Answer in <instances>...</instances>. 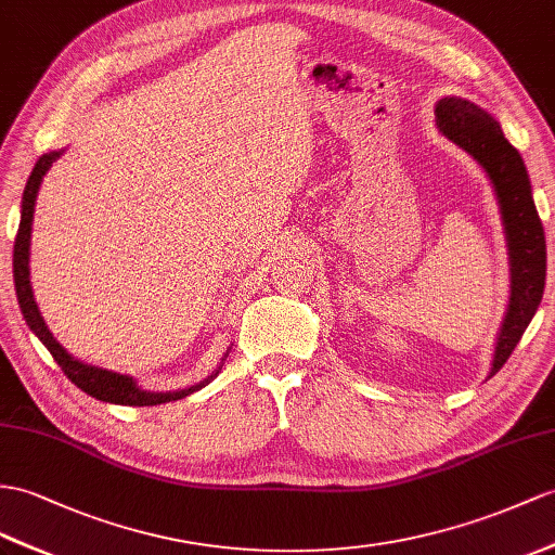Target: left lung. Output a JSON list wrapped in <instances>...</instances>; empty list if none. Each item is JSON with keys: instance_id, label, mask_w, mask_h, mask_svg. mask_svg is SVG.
<instances>
[{"instance_id": "8db88e82", "label": "left lung", "mask_w": 555, "mask_h": 555, "mask_svg": "<svg viewBox=\"0 0 555 555\" xmlns=\"http://www.w3.org/2000/svg\"><path fill=\"white\" fill-rule=\"evenodd\" d=\"M436 117L442 137L466 151L490 176L502 211L511 263V299L494 346L490 370V376H494L511 358L542 304L546 280L544 225L534 207L525 162L504 139L499 121L480 105L456 96L440 99Z\"/></svg>"}]
</instances>
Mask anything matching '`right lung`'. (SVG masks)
I'll list each match as a JSON object with an SVG mask.
<instances>
[{"instance_id": "1", "label": "right lung", "mask_w": 555, "mask_h": 555, "mask_svg": "<svg viewBox=\"0 0 555 555\" xmlns=\"http://www.w3.org/2000/svg\"><path fill=\"white\" fill-rule=\"evenodd\" d=\"M63 151H53L47 153L37 159V165L30 173L28 185H25L23 193V207H21V225H18V235H16V245H13V282H16V296H18V306L21 313L28 322V327L37 334V339L47 346L53 360L59 362V367L63 374L70 379L77 388H82L87 396L103 400V402H115V404H133V408H147V404H162V402H171V400H181L185 396L195 393L202 386H207L219 370H216L209 379L199 382L191 388H181V390H167V393H151V390H143L137 386V382L127 374H117V372H107L101 367H93V364H85L75 360L67 350L53 339V334L47 330V324L42 320V313L37 310L35 296H33V285H30V233H33V216H35V199L39 193V183H42L44 173L51 169L53 162L61 157Z\"/></svg>"}]
</instances>
